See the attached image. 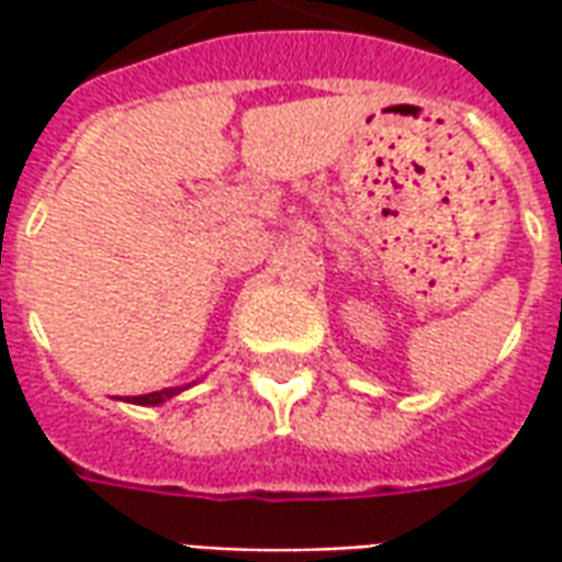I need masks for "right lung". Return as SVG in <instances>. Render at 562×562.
<instances>
[{
	"label": "right lung",
	"mask_w": 562,
	"mask_h": 562,
	"mask_svg": "<svg viewBox=\"0 0 562 562\" xmlns=\"http://www.w3.org/2000/svg\"><path fill=\"white\" fill-rule=\"evenodd\" d=\"M183 389H161V391H153V394H144V397H132L128 403H138V406H159V403L171 401L173 394H180Z\"/></svg>",
	"instance_id": "right-lung-1"
}]
</instances>
